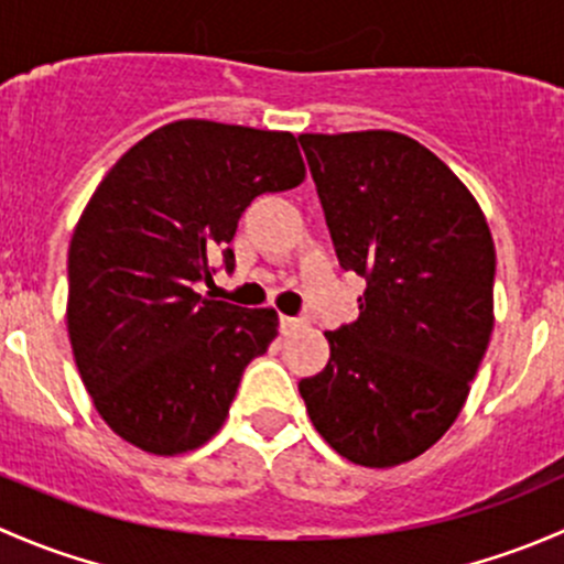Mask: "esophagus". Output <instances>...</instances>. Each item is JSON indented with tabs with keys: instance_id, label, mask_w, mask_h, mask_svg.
<instances>
[{
	"instance_id": "1",
	"label": "esophagus",
	"mask_w": 564,
	"mask_h": 564,
	"mask_svg": "<svg viewBox=\"0 0 564 564\" xmlns=\"http://www.w3.org/2000/svg\"><path fill=\"white\" fill-rule=\"evenodd\" d=\"M305 324H308V318L305 316H281V333L292 335L297 333V329H303Z\"/></svg>"
}]
</instances>
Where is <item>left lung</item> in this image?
<instances>
[{"mask_svg": "<svg viewBox=\"0 0 564 564\" xmlns=\"http://www.w3.org/2000/svg\"><path fill=\"white\" fill-rule=\"evenodd\" d=\"M360 316L329 329V362L300 382L318 434L351 464H403L458 417L494 327L491 231L434 152L392 130L303 133Z\"/></svg>", "mask_w": 564, "mask_h": 564, "instance_id": "left-lung-1", "label": "left lung"}]
</instances>
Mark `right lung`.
<instances>
[{"mask_svg": "<svg viewBox=\"0 0 564 564\" xmlns=\"http://www.w3.org/2000/svg\"><path fill=\"white\" fill-rule=\"evenodd\" d=\"M305 176L297 139L180 119L130 147L89 198L67 253V333L95 409L155 456L224 425L246 366L278 335L272 308L198 294L237 220Z\"/></svg>", "mask_w": 564, "mask_h": 564, "instance_id": "1", "label": "right lung"}]
</instances>
